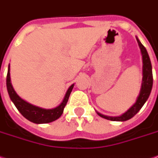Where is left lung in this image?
Returning a JSON list of instances; mask_svg holds the SVG:
<instances>
[{
	"instance_id": "left-lung-1",
	"label": "left lung",
	"mask_w": 158,
	"mask_h": 158,
	"mask_svg": "<svg viewBox=\"0 0 158 158\" xmlns=\"http://www.w3.org/2000/svg\"><path fill=\"white\" fill-rule=\"evenodd\" d=\"M136 41H137L138 45L140 47L142 57H143V80H142V85H141L139 95L136 98V102L126 111L125 113H123L121 116H108L97 112V114L99 116L102 118H105L107 120L123 122L131 119L136 115L138 111L140 110L141 108L143 106V104L145 103V102L148 100L149 96L151 95L152 85H153V76H152V66H151V59H150V56L148 55V52L146 50V48L141 43L137 37H136Z\"/></svg>"
}]
</instances>
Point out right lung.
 Wrapping results in <instances>:
<instances>
[{"label": "right lung", "instance_id": "add662e5", "mask_svg": "<svg viewBox=\"0 0 158 158\" xmlns=\"http://www.w3.org/2000/svg\"><path fill=\"white\" fill-rule=\"evenodd\" d=\"M74 84H72L67 90L65 96L63 100L61 102V104L56 108L47 110V109H42L40 107L35 106L27 102L24 101L15 91L14 88L11 83L10 80V66L8 65L7 75V89L9 97L11 101L14 102V104L17 108V110L20 111V113L24 116L28 121L32 122L34 123H51L53 121H56L60 116H62L63 113V110L66 106L69 95L73 89Z\"/></svg>", "mask_w": 158, "mask_h": 158}]
</instances>
